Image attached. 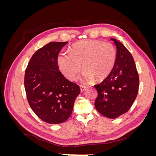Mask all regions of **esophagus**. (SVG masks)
<instances>
[{"label":"esophagus","mask_w":156,"mask_h":156,"mask_svg":"<svg viewBox=\"0 0 156 156\" xmlns=\"http://www.w3.org/2000/svg\"><path fill=\"white\" fill-rule=\"evenodd\" d=\"M86 88H87V87H86V86L80 85V89H81V92H83Z\"/></svg>","instance_id":"obj_1"}]
</instances>
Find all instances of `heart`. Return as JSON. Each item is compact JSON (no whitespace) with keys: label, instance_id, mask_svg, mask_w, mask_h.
<instances>
[{"label":"heart","instance_id":"obj_1","mask_svg":"<svg viewBox=\"0 0 156 156\" xmlns=\"http://www.w3.org/2000/svg\"><path fill=\"white\" fill-rule=\"evenodd\" d=\"M116 60V49L111 42L83 40L74 44L69 53L60 54L57 62L61 72L71 81L77 77L81 64L84 79L102 81L112 72Z\"/></svg>","mask_w":156,"mask_h":156}]
</instances>
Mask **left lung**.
<instances>
[{"instance_id":"left-lung-1","label":"left lung","mask_w":156,"mask_h":156,"mask_svg":"<svg viewBox=\"0 0 156 156\" xmlns=\"http://www.w3.org/2000/svg\"><path fill=\"white\" fill-rule=\"evenodd\" d=\"M116 46L115 66L105 79L97 85L96 110L109 119H115L129 111L137 96L139 73L134 59L121 42L111 38Z\"/></svg>"}]
</instances>
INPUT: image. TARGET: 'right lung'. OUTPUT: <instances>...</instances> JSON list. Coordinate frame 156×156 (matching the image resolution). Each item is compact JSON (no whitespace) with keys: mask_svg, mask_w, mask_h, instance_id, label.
Masks as SVG:
<instances>
[{"mask_svg":"<svg viewBox=\"0 0 156 156\" xmlns=\"http://www.w3.org/2000/svg\"><path fill=\"white\" fill-rule=\"evenodd\" d=\"M68 42L52 41L32 55L25 73L28 102L35 114L49 124H60L72 114L78 84L69 81L58 66L60 51Z\"/></svg>","mask_w":156,"mask_h":156,"instance_id":"obj_1","label":"right lung"}]
</instances>
